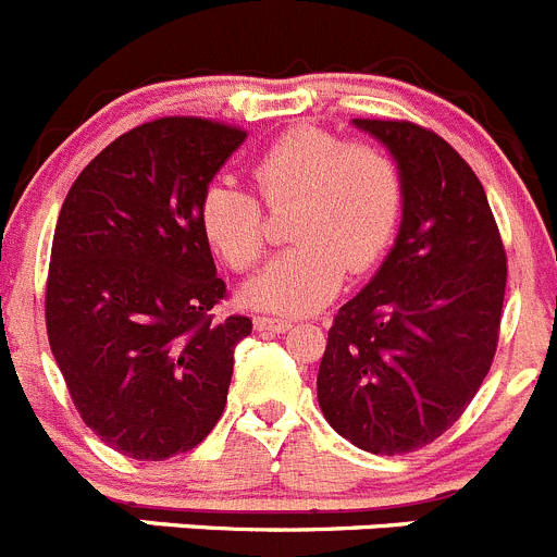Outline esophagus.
<instances>
[{
  "label": "esophagus",
  "mask_w": 557,
  "mask_h": 557,
  "mask_svg": "<svg viewBox=\"0 0 557 557\" xmlns=\"http://www.w3.org/2000/svg\"><path fill=\"white\" fill-rule=\"evenodd\" d=\"M253 325H257V331H273V334H284V331L293 329V323L284 318H268V314H259V318H253Z\"/></svg>",
  "instance_id": "obj_1"
}]
</instances>
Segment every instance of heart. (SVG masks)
I'll list each match as a JSON object with an SVG mask.
<instances>
[{
  "mask_svg": "<svg viewBox=\"0 0 557 557\" xmlns=\"http://www.w3.org/2000/svg\"><path fill=\"white\" fill-rule=\"evenodd\" d=\"M268 207H293V248L243 287L245 304L278 314H309L342 287L345 268L367 270L389 248L403 212V178L386 151L314 126L287 132L253 160ZM201 228L234 270L268 248V215L257 193L221 178L201 198Z\"/></svg>",
  "mask_w": 557,
  "mask_h": 557,
  "instance_id": "b5f03b06",
  "label": "heart"
}]
</instances>
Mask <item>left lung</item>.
Returning <instances> with one entry per match:
<instances>
[{"mask_svg":"<svg viewBox=\"0 0 557 557\" xmlns=\"http://www.w3.org/2000/svg\"><path fill=\"white\" fill-rule=\"evenodd\" d=\"M395 160L403 218L367 287L342 306L318 372L329 425L375 456L438 438L478 395L505 298V248L475 171L408 121L354 119Z\"/></svg>","mask_w":557,"mask_h":557,"instance_id":"obj_1","label":"left lung"}]
</instances>
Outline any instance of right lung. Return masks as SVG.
Here are the masks:
<instances>
[{"mask_svg":"<svg viewBox=\"0 0 557 557\" xmlns=\"http://www.w3.org/2000/svg\"><path fill=\"white\" fill-rule=\"evenodd\" d=\"M237 126L160 119L112 140L60 209L46 331L85 425L112 450L165 461L226 408L248 318L215 320L226 284L201 198L243 146Z\"/></svg>","mask_w":557,"mask_h":557,"instance_id":"1","label":"right lung"}]
</instances>
